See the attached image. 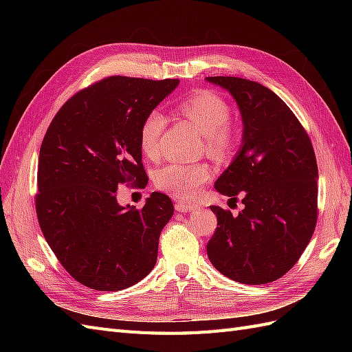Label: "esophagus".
<instances>
[{
	"label": "esophagus",
	"mask_w": 352,
	"mask_h": 352,
	"mask_svg": "<svg viewBox=\"0 0 352 352\" xmlns=\"http://www.w3.org/2000/svg\"><path fill=\"white\" fill-rule=\"evenodd\" d=\"M176 210L179 212H188V211H194L198 208L197 204H190V202H186V201H176Z\"/></svg>",
	"instance_id": "obj_1"
}]
</instances>
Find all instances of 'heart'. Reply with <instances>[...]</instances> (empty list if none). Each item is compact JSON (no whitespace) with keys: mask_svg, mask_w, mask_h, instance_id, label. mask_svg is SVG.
Here are the masks:
<instances>
[{"mask_svg":"<svg viewBox=\"0 0 352 352\" xmlns=\"http://www.w3.org/2000/svg\"><path fill=\"white\" fill-rule=\"evenodd\" d=\"M177 110L204 133L207 153L216 160H226L238 144L236 131L230 122V105L211 91H197L179 102ZM166 114L154 109L145 116L140 129V146L145 157L155 160L160 155V140L166 129ZM211 177L206 163H168L158 170L155 185L160 190L176 198H194Z\"/></svg>","mask_w":352,"mask_h":352,"instance_id":"1","label":"heart"}]
</instances>
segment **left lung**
Here are the masks:
<instances>
[{"instance_id":"8db88e82","label":"left lung","mask_w":352,"mask_h":352,"mask_svg":"<svg viewBox=\"0 0 352 352\" xmlns=\"http://www.w3.org/2000/svg\"><path fill=\"white\" fill-rule=\"evenodd\" d=\"M236 101L243 132L238 154L216 180L217 192L243 195V210L211 206L217 229L207 243L211 264L226 278L264 285L289 272L317 221V162L310 138L291 109L258 82L211 76Z\"/></svg>"}]
</instances>
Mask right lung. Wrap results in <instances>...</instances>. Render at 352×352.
I'll list each match as a JSON object with an SVG mask.
<instances>
[{"mask_svg": "<svg viewBox=\"0 0 352 352\" xmlns=\"http://www.w3.org/2000/svg\"><path fill=\"white\" fill-rule=\"evenodd\" d=\"M179 79L105 78L79 91L52 119L39 151L36 214L73 279L122 291L150 273L173 202L153 192L142 210L117 202L120 185L144 186L140 129Z\"/></svg>", "mask_w": 352, "mask_h": 352, "instance_id": "obj_1", "label": "right lung"}]
</instances>
